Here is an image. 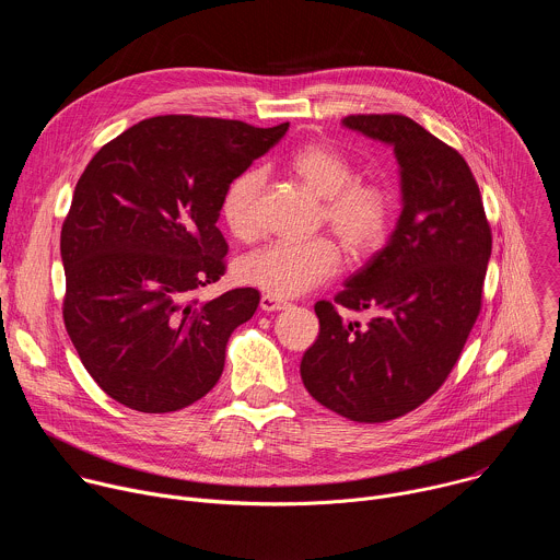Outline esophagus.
Wrapping results in <instances>:
<instances>
[{"label":"esophagus","instance_id":"34e87169","mask_svg":"<svg viewBox=\"0 0 560 560\" xmlns=\"http://www.w3.org/2000/svg\"><path fill=\"white\" fill-rule=\"evenodd\" d=\"M259 305H261V310H266V312H277V310L288 307V301H285V299H279V296H275V294H264Z\"/></svg>","mask_w":560,"mask_h":560}]
</instances>
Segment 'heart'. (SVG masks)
Returning <instances> with one entry per match:
<instances>
[{
    "label": "heart",
    "mask_w": 560,
    "mask_h": 560,
    "mask_svg": "<svg viewBox=\"0 0 560 560\" xmlns=\"http://www.w3.org/2000/svg\"><path fill=\"white\" fill-rule=\"evenodd\" d=\"M288 168L324 199L322 221L352 257L363 259L385 244L394 199L385 186L357 179V168L343 152L326 143H305L288 156ZM261 190L264 175L246 171L228 184L221 197V219L238 242H253L259 234ZM339 266V246L322 234L307 242H275L244 257L238 277L281 299L328 281Z\"/></svg>",
    "instance_id": "1"
}]
</instances>
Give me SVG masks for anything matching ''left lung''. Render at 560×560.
<instances>
[{
	"label": "left lung",
	"instance_id": "8db88e82",
	"mask_svg": "<svg viewBox=\"0 0 560 560\" xmlns=\"http://www.w3.org/2000/svg\"><path fill=\"white\" fill-rule=\"evenodd\" d=\"M343 124L394 145L404 212L335 301H316L318 339L301 359L305 389L357 423L417 410L445 383L476 324L492 228L465 159L406 115H350ZM339 306L373 312L350 323Z\"/></svg>",
	"mask_w": 560,
	"mask_h": 560
}]
</instances>
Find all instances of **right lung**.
<instances>
[{
	"instance_id": "right-lung-1",
	"label": "right lung",
	"mask_w": 560,
	"mask_h": 560,
	"mask_svg": "<svg viewBox=\"0 0 560 560\" xmlns=\"http://www.w3.org/2000/svg\"><path fill=\"white\" fill-rule=\"evenodd\" d=\"M288 126L150 117L102 145L79 177L61 225L63 326L117 404L177 412L217 385L259 292L234 288L206 303L195 292L225 275L217 219L228 184Z\"/></svg>"
}]
</instances>
